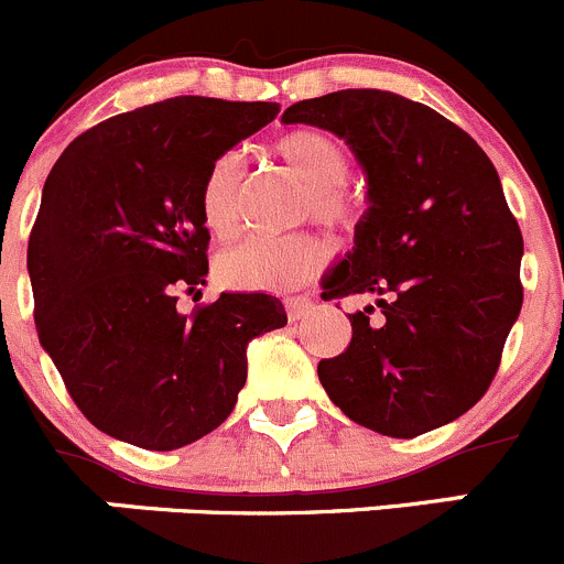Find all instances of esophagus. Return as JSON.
<instances>
[{"mask_svg": "<svg viewBox=\"0 0 564 564\" xmlns=\"http://www.w3.org/2000/svg\"><path fill=\"white\" fill-rule=\"evenodd\" d=\"M284 310H288L290 321L295 323L315 310V301H312L310 295H290V299H284Z\"/></svg>", "mask_w": 564, "mask_h": 564, "instance_id": "1", "label": "esophagus"}]
</instances>
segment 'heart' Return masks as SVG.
I'll use <instances>...</instances> for the list:
<instances>
[{"mask_svg": "<svg viewBox=\"0 0 564 564\" xmlns=\"http://www.w3.org/2000/svg\"><path fill=\"white\" fill-rule=\"evenodd\" d=\"M271 155L293 172L304 192L299 197V219H315L328 230L350 232L361 219V199L348 186L350 150L343 139L323 128H293L271 142ZM247 164L238 153H221L205 170L199 186V216L210 236L230 241L241 230ZM332 241L321 232L301 230L280 238H247L227 249L216 263V274L236 290H293L315 280L332 260Z\"/></svg>", "mask_w": 564, "mask_h": 564, "instance_id": "1", "label": "heart"}]
</instances>
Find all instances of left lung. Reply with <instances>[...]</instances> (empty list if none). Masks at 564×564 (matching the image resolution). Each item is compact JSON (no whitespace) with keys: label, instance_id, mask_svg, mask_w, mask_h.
Listing matches in <instances>:
<instances>
[{"label":"left lung","instance_id":"left-lung-1","mask_svg":"<svg viewBox=\"0 0 564 564\" xmlns=\"http://www.w3.org/2000/svg\"><path fill=\"white\" fill-rule=\"evenodd\" d=\"M284 122L343 137L367 172L356 247L323 299L376 295L317 378L348 420L414 438L458 420L499 370L521 312L523 238L477 142L436 109L387 90H339L288 106Z\"/></svg>","mask_w":564,"mask_h":564}]
</instances>
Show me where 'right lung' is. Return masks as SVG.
I'll use <instances>...</instances> for the list:
<instances>
[{
  "label": "right lung",
  "instance_id": "obj_1",
  "mask_svg": "<svg viewBox=\"0 0 564 564\" xmlns=\"http://www.w3.org/2000/svg\"><path fill=\"white\" fill-rule=\"evenodd\" d=\"M276 115L177 95L98 122L48 172L26 249L37 337L106 436L164 453L216 431L247 383V345L288 323L265 293L177 312L208 274L205 170Z\"/></svg>",
  "mask_w": 564,
  "mask_h": 564
}]
</instances>
